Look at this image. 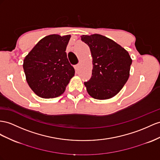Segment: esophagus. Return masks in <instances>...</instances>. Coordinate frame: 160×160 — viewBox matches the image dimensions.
I'll return each instance as SVG.
<instances>
[{
  "mask_svg": "<svg viewBox=\"0 0 160 160\" xmlns=\"http://www.w3.org/2000/svg\"><path fill=\"white\" fill-rule=\"evenodd\" d=\"M74 68L76 71H78L79 69L80 68V64H77L74 66Z\"/></svg>",
  "mask_w": 160,
  "mask_h": 160,
  "instance_id": "1",
  "label": "esophagus"
}]
</instances>
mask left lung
I'll list each match as a JSON object with an SVG mask.
<instances>
[{
  "label": "left lung",
  "instance_id": "left-lung-1",
  "mask_svg": "<svg viewBox=\"0 0 160 160\" xmlns=\"http://www.w3.org/2000/svg\"><path fill=\"white\" fill-rule=\"evenodd\" d=\"M92 57V76L84 82L88 93L94 99H108L116 95L129 78L132 59L124 48L100 34L83 35Z\"/></svg>",
  "mask_w": 160,
  "mask_h": 160
}]
</instances>
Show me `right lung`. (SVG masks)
Segmentation results:
<instances>
[{"label": "right lung", "instance_id": "add662e5", "mask_svg": "<svg viewBox=\"0 0 160 160\" xmlns=\"http://www.w3.org/2000/svg\"><path fill=\"white\" fill-rule=\"evenodd\" d=\"M70 35L45 36L35 45L23 61L26 80L38 96L48 99L63 93L75 74L65 52Z\"/></svg>", "mask_w": 160, "mask_h": 160}]
</instances>
